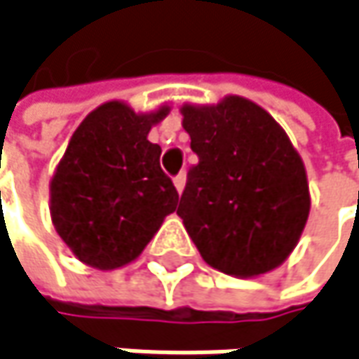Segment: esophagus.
<instances>
[{"label":"esophagus","mask_w":359,"mask_h":359,"mask_svg":"<svg viewBox=\"0 0 359 359\" xmlns=\"http://www.w3.org/2000/svg\"><path fill=\"white\" fill-rule=\"evenodd\" d=\"M173 186H175L177 194H182V192H184V188H186V175H184V173H180V175L173 180Z\"/></svg>","instance_id":"obj_1"}]
</instances>
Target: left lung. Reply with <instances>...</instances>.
Wrapping results in <instances>:
<instances>
[{"instance_id": "8db88e82", "label": "left lung", "mask_w": 359, "mask_h": 359, "mask_svg": "<svg viewBox=\"0 0 359 359\" xmlns=\"http://www.w3.org/2000/svg\"><path fill=\"white\" fill-rule=\"evenodd\" d=\"M182 126L198 165L177 215L201 256L231 277L281 266L310 215L304 161L277 119L254 101L227 95L215 105H182Z\"/></svg>"}]
</instances>
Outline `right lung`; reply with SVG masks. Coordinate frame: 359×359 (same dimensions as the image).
Masks as SVG:
<instances>
[{"instance_id": "add662e5", "label": "right lung", "mask_w": 359, "mask_h": 359, "mask_svg": "<svg viewBox=\"0 0 359 359\" xmlns=\"http://www.w3.org/2000/svg\"><path fill=\"white\" fill-rule=\"evenodd\" d=\"M169 111L167 103L136 113L107 101L72 134L49 182V212L80 262L99 271L130 264L177 208V190L158 165L161 147L149 140Z\"/></svg>"}]
</instances>
